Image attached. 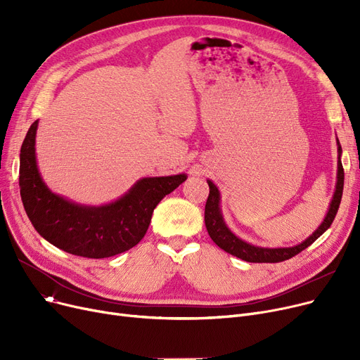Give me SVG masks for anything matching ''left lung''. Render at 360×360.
<instances>
[{"instance_id":"8db88e82","label":"left lung","mask_w":360,"mask_h":360,"mask_svg":"<svg viewBox=\"0 0 360 360\" xmlns=\"http://www.w3.org/2000/svg\"><path fill=\"white\" fill-rule=\"evenodd\" d=\"M337 151H338V160H337V184H335V191L333 195V200L330 202L328 212L321 223L318 226V229L307 238L304 242H300L295 247L289 248H264V247H257V245H251L248 242L242 240L238 238L226 224L221 209H220V191L219 188L213 184V181L207 179V184H209L210 188V194L209 198H207L205 202V212H204V220H205V228L207 232H209L210 238L213 242L217 245L219 248L223 251L229 252L243 261L248 262H281L286 261L300 251H304L308 248L311 243H314L321 235H323L334 220L337 210L340 207V201H342L343 195V185H345V170L342 165V146H340V141L337 139Z\"/></svg>"}]
</instances>
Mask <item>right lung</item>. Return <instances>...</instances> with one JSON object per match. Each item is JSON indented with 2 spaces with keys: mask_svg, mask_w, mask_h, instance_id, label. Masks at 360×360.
Instances as JSON below:
<instances>
[{
  "mask_svg": "<svg viewBox=\"0 0 360 360\" xmlns=\"http://www.w3.org/2000/svg\"><path fill=\"white\" fill-rule=\"evenodd\" d=\"M34 121L20 150V195L33 228L53 247L86 258H108L131 250L144 238L162 198L186 179L185 174L141 178L118 200L84 205L52 193L36 162Z\"/></svg>",
  "mask_w": 360,
  "mask_h": 360,
  "instance_id": "right-lung-1",
  "label": "right lung"
}]
</instances>
